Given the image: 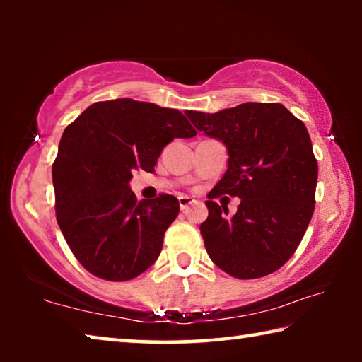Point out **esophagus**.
Listing matches in <instances>:
<instances>
[{"mask_svg": "<svg viewBox=\"0 0 362 362\" xmlns=\"http://www.w3.org/2000/svg\"><path fill=\"white\" fill-rule=\"evenodd\" d=\"M193 203H196V201L193 198H189V196H179V204L182 211H185L187 207Z\"/></svg>", "mask_w": 362, "mask_h": 362, "instance_id": "obj_1", "label": "esophagus"}]
</instances>
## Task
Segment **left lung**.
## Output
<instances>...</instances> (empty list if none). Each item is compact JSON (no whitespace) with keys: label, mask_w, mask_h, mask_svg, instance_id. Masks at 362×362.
<instances>
[{"label":"left lung","mask_w":362,"mask_h":362,"mask_svg":"<svg viewBox=\"0 0 362 362\" xmlns=\"http://www.w3.org/2000/svg\"><path fill=\"white\" fill-rule=\"evenodd\" d=\"M196 129L226 146L228 169L207 194L201 223L211 260L240 279L276 272L296 252L315 211L317 163L305 124L281 103L247 102L217 113L185 112ZM242 199L235 216L215 203Z\"/></svg>","instance_id":"8db88e82"}]
</instances>
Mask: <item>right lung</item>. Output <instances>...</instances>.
I'll return each instance as SVG.
<instances>
[{
  "label": "right lung",
  "mask_w": 362,
  "mask_h": 362,
  "mask_svg": "<svg viewBox=\"0 0 362 362\" xmlns=\"http://www.w3.org/2000/svg\"><path fill=\"white\" fill-rule=\"evenodd\" d=\"M194 136L179 110L132 99L93 103L64 131L52 164L56 216L89 273L127 281L156 262L179 199L159 194L137 201L132 170L155 173L164 146Z\"/></svg>",
  "instance_id": "add662e5"
}]
</instances>
